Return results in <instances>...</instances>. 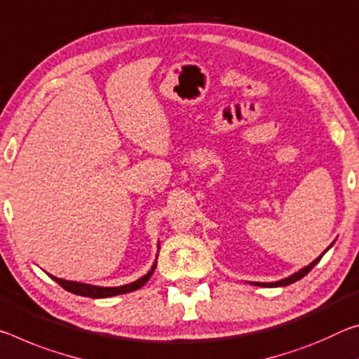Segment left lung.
Listing matches in <instances>:
<instances>
[{
	"instance_id": "8db88e82",
	"label": "left lung",
	"mask_w": 359,
	"mask_h": 359,
	"mask_svg": "<svg viewBox=\"0 0 359 359\" xmlns=\"http://www.w3.org/2000/svg\"><path fill=\"white\" fill-rule=\"evenodd\" d=\"M331 246H332V243H331ZM331 246H329V248H331ZM327 248V250H329ZM326 250V251H327ZM325 251V252H326ZM325 252H323V255H325ZM323 255L321 256H318L316 257V259L313 261V262H310L307 267H304V269H301L299 270V272H296V273H292L291 277H287V278H283V280H280V281H273V283H257V281H252V285L255 286H264V287H277V286H287V285H291V283H294V281H297V280H301V278H304L305 275H307L310 270H312L316 264L320 262V259L323 257Z\"/></svg>"
}]
</instances>
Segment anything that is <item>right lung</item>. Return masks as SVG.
I'll use <instances>...</instances> for the list:
<instances>
[{
    "label": "right lung",
    "mask_w": 359,
    "mask_h": 359,
    "mask_svg": "<svg viewBox=\"0 0 359 359\" xmlns=\"http://www.w3.org/2000/svg\"><path fill=\"white\" fill-rule=\"evenodd\" d=\"M157 266V261L152 264V267L144 277H141L137 281H132V283L124 285V286H114V287H103V286H93V285H87V283H79V281H69V280H63V278H57L54 275H49L52 280H55L58 285H60L63 290H67L73 294L78 296H84V297H92V299H102V297H113L117 294H126V292H132L140 290L146 281L151 278V275L154 273Z\"/></svg>",
    "instance_id": "obj_1"
}]
</instances>
